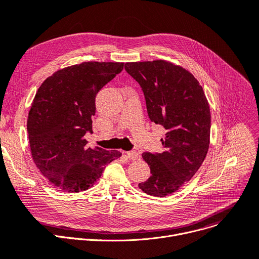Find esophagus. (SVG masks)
I'll return each mask as SVG.
<instances>
[{"mask_svg":"<svg viewBox=\"0 0 259 259\" xmlns=\"http://www.w3.org/2000/svg\"><path fill=\"white\" fill-rule=\"evenodd\" d=\"M127 156H128L129 159L135 160V159L139 158V153L137 151H128L127 152Z\"/></svg>","mask_w":259,"mask_h":259,"instance_id":"1","label":"esophagus"}]
</instances>
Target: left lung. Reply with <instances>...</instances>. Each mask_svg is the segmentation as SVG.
<instances>
[{"label":"left lung","instance_id":"left-lung-1","mask_svg":"<svg viewBox=\"0 0 259 259\" xmlns=\"http://www.w3.org/2000/svg\"><path fill=\"white\" fill-rule=\"evenodd\" d=\"M140 84L151 121L166 129L161 153H143L151 176L139 187L149 195L172 194L193 178L205 159L211 114L202 87L184 68L166 61L126 63Z\"/></svg>","mask_w":259,"mask_h":259}]
</instances>
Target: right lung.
<instances>
[{
    "label": "right lung",
    "mask_w": 259,
    "mask_h": 259,
    "mask_svg": "<svg viewBox=\"0 0 259 259\" xmlns=\"http://www.w3.org/2000/svg\"><path fill=\"white\" fill-rule=\"evenodd\" d=\"M124 63L85 62L66 67L38 88L27 131L34 164L52 186L64 192L92 187L106 167L121 153L85 140L92 133L98 92L118 74Z\"/></svg>",
    "instance_id": "add662e5"
}]
</instances>
